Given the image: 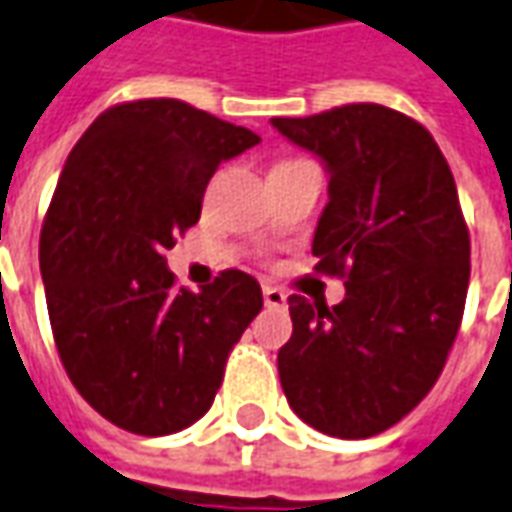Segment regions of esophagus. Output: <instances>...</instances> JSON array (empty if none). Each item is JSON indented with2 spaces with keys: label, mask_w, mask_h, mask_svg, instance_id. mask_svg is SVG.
<instances>
[{
  "label": "esophagus",
  "mask_w": 512,
  "mask_h": 512,
  "mask_svg": "<svg viewBox=\"0 0 512 512\" xmlns=\"http://www.w3.org/2000/svg\"><path fill=\"white\" fill-rule=\"evenodd\" d=\"M263 302H266V308L283 311V308H285V294L280 291V288H274V285H263Z\"/></svg>",
  "instance_id": "1"
}]
</instances>
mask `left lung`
I'll return each mask as SVG.
<instances>
[{
  "label": "left lung",
  "mask_w": 512,
  "mask_h": 512,
  "mask_svg": "<svg viewBox=\"0 0 512 512\" xmlns=\"http://www.w3.org/2000/svg\"><path fill=\"white\" fill-rule=\"evenodd\" d=\"M271 125L328 170L311 252L344 277L333 308L288 297L280 384L316 431L375 437L429 395L460 330L471 241L457 184L429 131L378 103Z\"/></svg>",
  "instance_id": "8db88e82"
}]
</instances>
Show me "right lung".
I'll return each instance as SVG.
<instances>
[{
	"label": "right lung",
	"mask_w": 512,
	"mask_h": 512,
	"mask_svg": "<svg viewBox=\"0 0 512 512\" xmlns=\"http://www.w3.org/2000/svg\"><path fill=\"white\" fill-rule=\"evenodd\" d=\"M257 142L243 125L151 97L103 111L66 159L38 243L47 311L69 381L120 429L193 426L263 308L246 271L193 294L165 260L218 165Z\"/></svg>",
	"instance_id": "1"
}]
</instances>
